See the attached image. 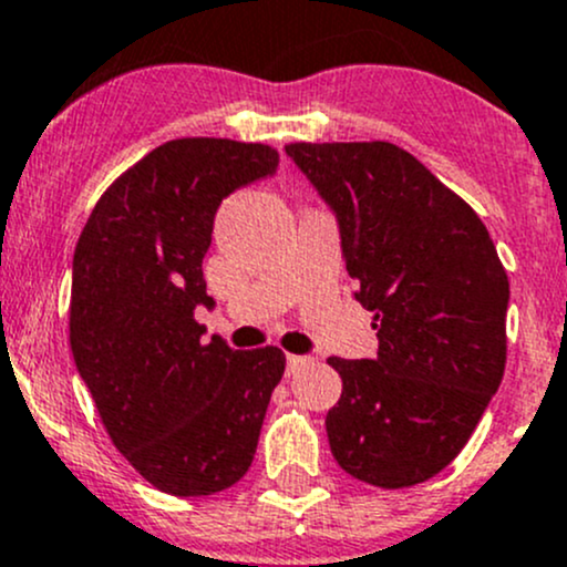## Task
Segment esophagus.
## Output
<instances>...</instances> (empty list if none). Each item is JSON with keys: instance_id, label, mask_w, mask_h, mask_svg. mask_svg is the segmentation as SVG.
Segmentation results:
<instances>
[{"instance_id": "esophagus-1", "label": "esophagus", "mask_w": 567, "mask_h": 567, "mask_svg": "<svg viewBox=\"0 0 567 567\" xmlns=\"http://www.w3.org/2000/svg\"><path fill=\"white\" fill-rule=\"evenodd\" d=\"M312 361L315 359H309V355H288V374L301 372V369H307Z\"/></svg>"}]
</instances>
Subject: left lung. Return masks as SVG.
<instances>
[{
    "label": "left lung",
    "instance_id": "8db88e82",
    "mask_svg": "<svg viewBox=\"0 0 567 567\" xmlns=\"http://www.w3.org/2000/svg\"><path fill=\"white\" fill-rule=\"evenodd\" d=\"M285 152L337 217L355 301L378 320L374 359H329L342 378L326 415L331 454L363 484H424L454 462L499 389L508 274L478 214L404 148Z\"/></svg>",
    "mask_w": 567,
    "mask_h": 567
}]
</instances>
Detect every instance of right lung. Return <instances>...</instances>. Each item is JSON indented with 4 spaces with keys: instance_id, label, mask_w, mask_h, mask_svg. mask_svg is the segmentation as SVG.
Listing matches in <instances>:
<instances>
[{
    "instance_id": "1",
    "label": "right lung",
    "mask_w": 567,
    "mask_h": 567,
    "mask_svg": "<svg viewBox=\"0 0 567 567\" xmlns=\"http://www.w3.org/2000/svg\"><path fill=\"white\" fill-rule=\"evenodd\" d=\"M277 165L264 143L168 141L105 189L75 244V367L118 454L176 497L244 478L282 380V350L204 342L195 320L214 307L204 279L214 214Z\"/></svg>"
}]
</instances>
